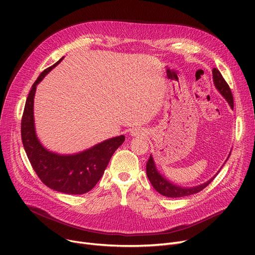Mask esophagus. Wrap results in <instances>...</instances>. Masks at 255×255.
<instances>
[{
    "label": "esophagus",
    "instance_id": "34e87169",
    "mask_svg": "<svg viewBox=\"0 0 255 255\" xmlns=\"http://www.w3.org/2000/svg\"><path fill=\"white\" fill-rule=\"evenodd\" d=\"M139 134H143L142 131H139V130H137V129H134L133 131H131V135L136 136V135H139Z\"/></svg>",
    "mask_w": 255,
    "mask_h": 255
}]
</instances>
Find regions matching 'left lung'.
Instances as JSON below:
<instances>
[{"mask_svg":"<svg viewBox=\"0 0 255 255\" xmlns=\"http://www.w3.org/2000/svg\"><path fill=\"white\" fill-rule=\"evenodd\" d=\"M212 72H213L214 85H215L216 89L220 92L221 95L226 99V101L229 102V104L234 110V98H233V94L230 89V86L227 85L225 79L223 78V76L221 75L220 71L217 68H214ZM146 176H148L155 190L158 191L160 194H162L167 197H183V196L195 194L199 191H202L204 188H206V187L216 177V176H214L212 179H210L208 182H206L202 185L190 187V188H184V187L172 184L171 182L166 180L162 175H160L159 171L156 168L152 155L150 156L148 162H146Z\"/></svg>","mask_w":255,"mask_h":255,"instance_id":"8db88e82","label":"left lung"}]
</instances>
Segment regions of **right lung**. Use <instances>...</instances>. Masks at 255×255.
Wrapping results in <instances>:
<instances>
[{
  "label": "right lung",
  "mask_w": 255,
  "mask_h": 255,
  "mask_svg": "<svg viewBox=\"0 0 255 255\" xmlns=\"http://www.w3.org/2000/svg\"><path fill=\"white\" fill-rule=\"evenodd\" d=\"M62 60L45 69L32 86L21 119V140L33 169L44 185L67 194H84L92 190L101 179L113 154L124 142L125 136L110 138L73 155L50 152L39 141L34 124L36 87Z\"/></svg>",
  "instance_id": "obj_1"
}]
</instances>
